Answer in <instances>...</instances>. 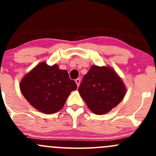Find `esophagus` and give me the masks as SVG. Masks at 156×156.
I'll list each match as a JSON object with an SVG mask.
<instances>
[{"mask_svg": "<svg viewBox=\"0 0 156 156\" xmlns=\"http://www.w3.org/2000/svg\"><path fill=\"white\" fill-rule=\"evenodd\" d=\"M75 83H76L77 84V86H79V84H80V83H81V80L79 79V78H77L76 80H75Z\"/></svg>", "mask_w": 156, "mask_h": 156, "instance_id": "34e87169", "label": "esophagus"}]
</instances>
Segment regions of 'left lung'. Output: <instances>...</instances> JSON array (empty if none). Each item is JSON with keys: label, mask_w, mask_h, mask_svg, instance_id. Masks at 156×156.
<instances>
[{"label": "left lung", "mask_w": 156, "mask_h": 156, "mask_svg": "<svg viewBox=\"0 0 156 156\" xmlns=\"http://www.w3.org/2000/svg\"><path fill=\"white\" fill-rule=\"evenodd\" d=\"M78 91L91 112L103 115L121 103L126 87L112 68L93 65L84 76Z\"/></svg>", "instance_id": "1"}]
</instances>
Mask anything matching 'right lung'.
<instances>
[{"label": "right lung", "mask_w": 156, "mask_h": 156, "mask_svg": "<svg viewBox=\"0 0 156 156\" xmlns=\"http://www.w3.org/2000/svg\"><path fill=\"white\" fill-rule=\"evenodd\" d=\"M20 87L34 108L45 114H53L62 109L77 85L69 78L66 70L60 69L57 64L49 66L42 62L22 78Z\"/></svg>", "instance_id": "add662e5"}]
</instances>
